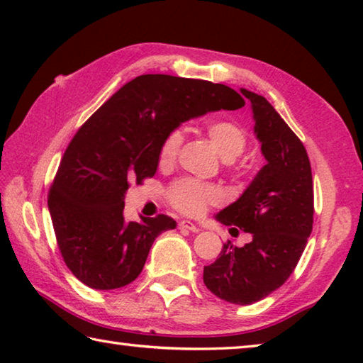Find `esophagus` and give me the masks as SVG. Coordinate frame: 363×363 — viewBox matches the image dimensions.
Here are the masks:
<instances>
[{"instance_id": "34e87169", "label": "esophagus", "mask_w": 363, "mask_h": 363, "mask_svg": "<svg viewBox=\"0 0 363 363\" xmlns=\"http://www.w3.org/2000/svg\"><path fill=\"white\" fill-rule=\"evenodd\" d=\"M179 229H186V230H190V232H200L199 227L190 223V220H181Z\"/></svg>"}]
</instances>
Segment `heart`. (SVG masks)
I'll use <instances>...</instances> for the list:
<instances>
[{
	"mask_svg": "<svg viewBox=\"0 0 363 363\" xmlns=\"http://www.w3.org/2000/svg\"><path fill=\"white\" fill-rule=\"evenodd\" d=\"M206 136L210 139L214 149L219 153V157L224 162H233L237 157H240L243 150L247 149L248 136L242 126L229 120H214L208 123ZM182 144V134L179 130L171 131L163 139L158 152L160 167H169L174 163V160L179 153ZM168 201L176 210L190 216H200L206 211L210 205H216L220 201V194L218 189L192 179L176 181L168 189Z\"/></svg>",
	"mask_w": 363,
	"mask_h": 363,
	"instance_id": "1",
	"label": "heart"
}]
</instances>
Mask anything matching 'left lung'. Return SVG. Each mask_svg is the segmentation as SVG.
Returning a JSON list of instances; mask_svg holds the SVG:
<instances>
[{
  "instance_id": "obj_1",
  "label": "left lung",
  "mask_w": 363,
  "mask_h": 363,
  "mask_svg": "<svg viewBox=\"0 0 363 363\" xmlns=\"http://www.w3.org/2000/svg\"><path fill=\"white\" fill-rule=\"evenodd\" d=\"M240 91L251 102L255 133L267 163L216 219L253 238L242 248L224 243L218 259L205 266L203 281L218 298L247 306L269 296L293 274L314 224V186L299 138L266 97Z\"/></svg>"
}]
</instances>
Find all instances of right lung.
Returning <instances> with one entry per match:
<instances>
[{"label": "right lung", "instance_id": "obj_1", "mask_svg": "<svg viewBox=\"0 0 363 363\" xmlns=\"http://www.w3.org/2000/svg\"><path fill=\"white\" fill-rule=\"evenodd\" d=\"M243 106L242 96L225 84L140 75L84 121L48 195L60 255L79 281L94 290H115L138 279L152 243L174 229L176 220L158 214L126 223L130 184L153 177L160 145L182 121Z\"/></svg>", "mask_w": 363, "mask_h": 363}]
</instances>
